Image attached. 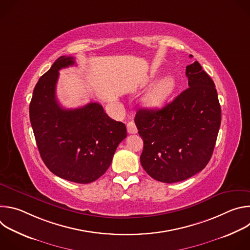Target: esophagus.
<instances>
[{"instance_id":"34e87169","label":"esophagus","mask_w":250,"mask_h":250,"mask_svg":"<svg viewBox=\"0 0 250 250\" xmlns=\"http://www.w3.org/2000/svg\"><path fill=\"white\" fill-rule=\"evenodd\" d=\"M126 128H127L128 133H136L137 132V127H136L134 122H128L126 125Z\"/></svg>"}]
</instances>
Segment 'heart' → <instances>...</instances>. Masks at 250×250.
<instances>
[{"instance_id": "1", "label": "heart", "mask_w": 250, "mask_h": 250, "mask_svg": "<svg viewBox=\"0 0 250 250\" xmlns=\"http://www.w3.org/2000/svg\"><path fill=\"white\" fill-rule=\"evenodd\" d=\"M177 86L173 75H166L158 81L145 98V104L149 109H157L163 105L174 93Z\"/></svg>"}]
</instances>
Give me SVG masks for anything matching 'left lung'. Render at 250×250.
Returning <instances> with one entry per match:
<instances>
[{"label":"left lung","mask_w":250,"mask_h":250,"mask_svg":"<svg viewBox=\"0 0 250 250\" xmlns=\"http://www.w3.org/2000/svg\"><path fill=\"white\" fill-rule=\"evenodd\" d=\"M191 56V55H190ZM189 88L160 110L139 109L134 122L144 139L140 163L153 179L184 181L208 163L222 111L215 83L198 61L186 67Z\"/></svg>","instance_id":"left-lung-1"}]
</instances>
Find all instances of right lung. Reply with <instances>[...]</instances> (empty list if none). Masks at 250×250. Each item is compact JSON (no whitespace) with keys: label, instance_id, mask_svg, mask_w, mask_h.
I'll use <instances>...</instances> for the list:
<instances>
[{"label":"right lung","instance_id":"1","mask_svg":"<svg viewBox=\"0 0 250 250\" xmlns=\"http://www.w3.org/2000/svg\"><path fill=\"white\" fill-rule=\"evenodd\" d=\"M75 64L59 57L39 80L29 104L35 141L46 167L65 180L87 184L110 167L120 142L126 137L125 124L106 115L99 103L63 109L56 99L59 70Z\"/></svg>","mask_w":250,"mask_h":250}]
</instances>
